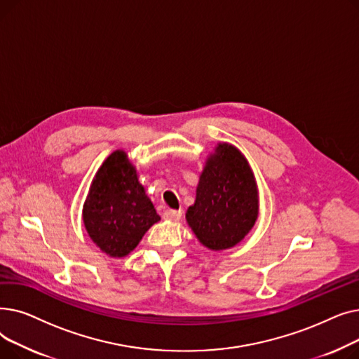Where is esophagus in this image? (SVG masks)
<instances>
[{"label": "esophagus", "instance_id": "1", "mask_svg": "<svg viewBox=\"0 0 359 359\" xmlns=\"http://www.w3.org/2000/svg\"><path fill=\"white\" fill-rule=\"evenodd\" d=\"M163 218L164 219H172V221H177L182 218V211L179 210H165L163 212Z\"/></svg>", "mask_w": 359, "mask_h": 359}]
</instances>
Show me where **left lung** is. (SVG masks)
I'll use <instances>...</instances> for the list:
<instances>
[{"label": "left lung", "instance_id": "8db88e82", "mask_svg": "<svg viewBox=\"0 0 359 359\" xmlns=\"http://www.w3.org/2000/svg\"><path fill=\"white\" fill-rule=\"evenodd\" d=\"M187 224L211 250L236 246L257 219V189L252 170L237 148L219 144L206 161Z\"/></svg>", "mask_w": 359, "mask_h": 359}]
</instances>
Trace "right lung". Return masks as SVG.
<instances>
[{"instance_id":"1","label":"right lung","mask_w":359,"mask_h":359,"mask_svg":"<svg viewBox=\"0 0 359 359\" xmlns=\"http://www.w3.org/2000/svg\"><path fill=\"white\" fill-rule=\"evenodd\" d=\"M83 221L91 240L111 257L130 253L160 221L123 151H115L99 168L84 202Z\"/></svg>"}]
</instances>
